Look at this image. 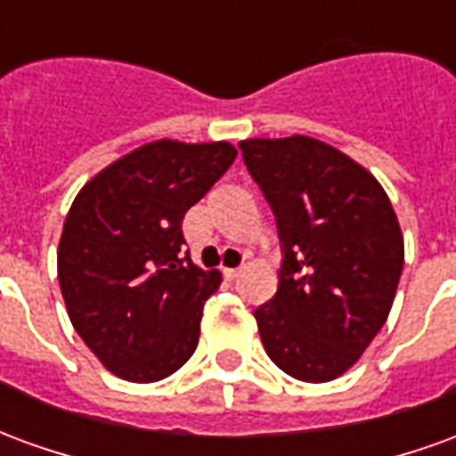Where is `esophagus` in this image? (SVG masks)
<instances>
[{
	"label": "esophagus",
	"mask_w": 456,
	"mask_h": 456,
	"mask_svg": "<svg viewBox=\"0 0 456 456\" xmlns=\"http://www.w3.org/2000/svg\"><path fill=\"white\" fill-rule=\"evenodd\" d=\"M239 273H241V266H237V268H224V276H227L229 281H234V278H237Z\"/></svg>",
	"instance_id": "esophagus-1"
}]
</instances>
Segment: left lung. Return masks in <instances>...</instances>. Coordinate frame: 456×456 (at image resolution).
I'll use <instances>...</instances> for the list:
<instances>
[{"instance_id":"left-lung-1","label":"left lung","mask_w":456,"mask_h":456,"mask_svg":"<svg viewBox=\"0 0 456 456\" xmlns=\"http://www.w3.org/2000/svg\"><path fill=\"white\" fill-rule=\"evenodd\" d=\"M276 217L278 290L254 310L271 362L332 381L379 335L403 271V237L379 180L307 136L239 143Z\"/></svg>"}]
</instances>
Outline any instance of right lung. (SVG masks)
<instances>
[{
  "label": "right lung",
  "instance_id": "1",
  "mask_svg": "<svg viewBox=\"0 0 456 456\" xmlns=\"http://www.w3.org/2000/svg\"><path fill=\"white\" fill-rule=\"evenodd\" d=\"M237 159L227 141H156L85 185L65 217L58 281L75 332L134 383L178 371L219 288L183 254V217Z\"/></svg>",
  "mask_w": 456,
  "mask_h": 456
}]
</instances>
